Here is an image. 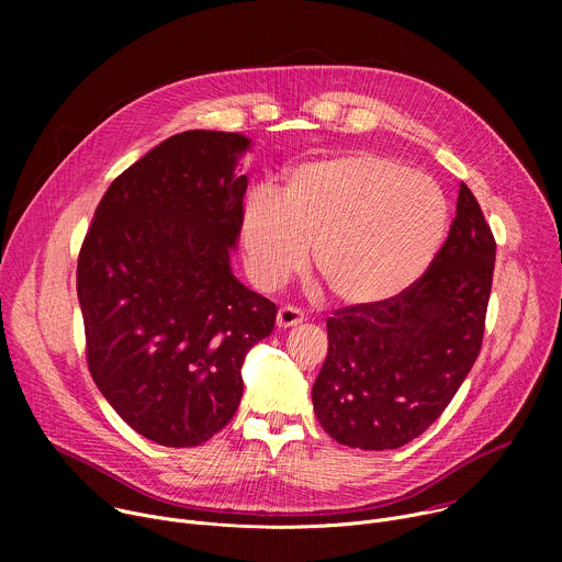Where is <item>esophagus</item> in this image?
<instances>
[{
  "label": "esophagus",
  "mask_w": 562,
  "mask_h": 562,
  "mask_svg": "<svg viewBox=\"0 0 562 562\" xmlns=\"http://www.w3.org/2000/svg\"><path fill=\"white\" fill-rule=\"evenodd\" d=\"M302 319H304V315H302V311H300V308H295V306H282V308L278 311L276 325H278L280 329H289V327L300 325Z\"/></svg>",
  "instance_id": "obj_1"
}]
</instances>
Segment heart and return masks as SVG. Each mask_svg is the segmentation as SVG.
<instances>
[{
    "instance_id": "1",
    "label": "heart",
    "mask_w": 562,
    "mask_h": 562,
    "mask_svg": "<svg viewBox=\"0 0 562 562\" xmlns=\"http://www.w3.org/2000/svg\"><path fill=\"white\" fill-rule=\"evenodd\" d=\"M449 222L442 189L397 159L351 150L291 169L278 195L256 191L243 211L254 282L276 289L306 265L342 306L386 304L436 258Z\"/></svg>"
}]
</instances>
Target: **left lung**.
Returning <instances> with one entry per match:
<instances>
[{
	"label": "left lung",
	"mask_w": 562,
	"mask_h": 562,
	"mask_svg": "<svg viewBox=\"0 0 562 562\" xmlns=\"http://www.w3.org/2000/svg\"><path fill=\"white\" fill-rule=\"evenodd\" d=\"M496 243L460 184L447 243L403 295L327 319L329 353L313 382V412L347 447L397 449L440 418L485 334Z\"/></svg>",
	"instance_id": "8db88e82"
}]
</instances>
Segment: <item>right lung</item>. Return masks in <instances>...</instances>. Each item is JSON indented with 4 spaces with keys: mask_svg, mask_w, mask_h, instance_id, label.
<instances>
[{
    "mask_svg": "<svg viewBox=\"0 0 562 562\" xmlns=\"http://www.w3.org/2000/svg\"><path fill=\"white\" fill-rule=\"evenodd\" d=\"M251 139L184 131L104 193L77 260L91 375L117 416L165 447H198L233 418L243 362L276 304L233 276Z\"/></svg>",
    "mask_w": 562,
    "mask_h": 562,
    "instance_id": "add662e5",
    "label": "right lung"
}]
</instances>
